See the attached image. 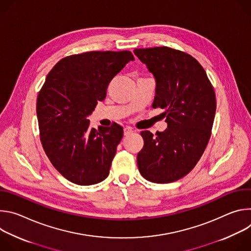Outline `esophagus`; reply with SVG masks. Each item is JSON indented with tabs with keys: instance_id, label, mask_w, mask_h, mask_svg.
<instances>
[{
	"instance_id": "esophagus-1",
	"label": "esophagus",
	"mask_w": 251,
	"mask_h": 251,
	"mask_svg": "<svg viewBox=\"0 0 251 251\" xmlns=\"http://www.w3.org/2000/svg\"><path fill=\"white\" fill-rule=\"evenodd\" d=\"M133 133V130H132V128H130V127H126V128H124V136H129L130 134H132Z\"/></svg>"
}]
</instances>
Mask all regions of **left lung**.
<instances>
[{
    "mask_svg": "<svg viewBox=\"0 0 251 251\" xmlns=\"http://www.w3.org/2000/svg\"><path fill=\"white\" fill-rule=\"evenodd\" d=\"M156 79L153 108H162L168 128L141 131L144 146L138 153L139 172L146 180L166 184L189 174L203 154L216 114V93L200 62L168 47L136 49Z\"/></svg>",
    "mask_w": 251,
    "mask_h": 251,
    "instance_id": "left-lung-1",
    "label": "left lung"
}]
</instances>
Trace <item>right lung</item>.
I'll return each mask as SVG.
<instances>
[{"instance_id": "add662e5", "label": "right lung", "mask_w": 251, "mask_h": 251, "mask_svg": "<svg viewBox=\"0 0 251 251\" xmlns=\"http://www.w3.org/2000/svg\"><path fill=\"white\" fill-rule=\"evenodd\" d=\"M131 51H87L60 59L39 92L40 138L52 166L71 183L89 186L109 175L123 137L117 123L90 128L87 117L123 67Z\"/></svg>"}]
</instances>
